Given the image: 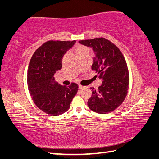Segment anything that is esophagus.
<instances>
[{"label": "esophagus", "instance_id": "obj_1", "mask_svg": "<svg viewBox=\"0 0 159 159\" xmlns=\"http://www.w3.org/2000/svg\"><path fill=\"white\" fill-rule=\"evenodd\" d=\"M83 88H84V86H83V85H79V89H80V90L83 89Z\"/></svg>", "mask_w": 159, "mask_h": 159}]
</instances>
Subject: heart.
Masks as SVG:
<instances>
[{
	"label": "heart",
	"instance_id": "obj_1",
	"mask_svg": "<svg viewBox=\"0 0 159 159\" xmlns=\"http://www.w3.org/2000/svg\"><path fill=\"white\" fill-rule=\"evenodd\" d=\"M75 52L77 56L82 55H88L90 52L89 48L84 45H78V46L75 48Z\"/></svg>",
	"mask_w": 159,
	"mask_h": 159
}]
</instances>
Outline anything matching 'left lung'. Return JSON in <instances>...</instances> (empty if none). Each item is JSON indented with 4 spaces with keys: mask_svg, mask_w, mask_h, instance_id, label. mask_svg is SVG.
Instances as JSON below:
<instances>
[{
    "mask_svg": "<svg viewBox=\"0 0 159 159\" xmlns=\"http://www.w3.org/2000/svg\"><path fill=\"white\" fill-rule=\"evenodd\" d=\"M80 43L93 48L95 57L92 69L102 79L98 89L91 88L88 107L98 114H108L117 109L127 96L129 71L124 56L118 48L104 38L82 40Z\"/></svg>",
    "mask_w": 159,
    "mask_h": 159,
    "instance_id": "1",
    "label": "left lung"
}]
</instances>
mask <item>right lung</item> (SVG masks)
Instances as JSON below:
<instances>
[{
    "instance_id": "obj_1",
    "label": "right lung",
    "mask_w": 159,
    "mask_h": 159,
    "mask_svg": "<svg viewBox=\"0 0 159 159\" xmlns=\"http://www.w3.org/2000/svg\"><path fill=\"white\" fill-rule=\"evenodd\" d=\"M76 41H48L35 51L29 61L27 83L35 104L45 114L61 115L67 111L79 85L63 86L55 81L54 74L62 66V57Z\"/></svg>"
}]
</instances>
